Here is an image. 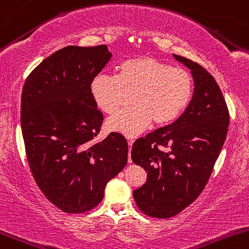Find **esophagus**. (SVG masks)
Masks as SVG:
<instances>
[{
    "mask_svg": "<svg viewBox=\"0 0 249 249\" xmlns=\"http://www.w3.org/2000/svg\"><path fill=\"white\" fill-rule=\"evenodd\" d=\"M133 145V140H128V146H129V156H128V162H132V158H130V147Z\"/></svg>",
    "mask_w": 249,
    "mask_h": 249,
    "instance_id": "obj_1",
    "label": "esophagus"
}]
</instances>
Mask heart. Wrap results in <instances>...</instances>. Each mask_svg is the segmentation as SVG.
I'll use <instances>...</instances> for the list:
<instances>
[{"mask_svg":"<svg viewBox=\"0 0 249 249\" xmlns=\"http://www.w3.org/2000/svg\"><path fill=\"white\" fill-rule=\"evenodd\" d=\"M92 98L107 115L117 111L130 93V107L107 120V128L133 137L152 122L163 127L175 121L188 107L194 91L193 75L183 67H171L152 57L129 58L116 67V76L97 74L91 80Z\"/></svg>","mask_w":249,"mask_h":249,"instance_id":"heart-1","label":"heart"}]
</instances>
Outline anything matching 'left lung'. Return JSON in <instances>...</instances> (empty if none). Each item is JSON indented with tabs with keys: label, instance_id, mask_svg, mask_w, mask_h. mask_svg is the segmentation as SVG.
Masks as SVG:
<instances>
[{
	"label": "left lung",
	"instance_id": "obj_1",
	"mask_svg": "<svg viewBox=\"0 0 249 249\" xmlns=\"http://www.w3.org/2000/svg\"><path fill=\"white\" fill-rule=\"evenodd\" d=\"M174 57L191 69L194 93L174 124L139 138L132 160L147 173L145 184L133 192L146 216L170 218L204 191L225 142L229 110L218 84L202 66Z\"/></svg>",
	"mask_w": 249,
	"mask_h": 249
}]
</instances>
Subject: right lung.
<instances>
[{
  "mask_svg": "<svg viewBox=\"0 0 249 249\" xmlns=\"http://www.w3.org/2000/svg\"><path fill=\"white\" fill-rule=\"evenodd\" d=\"M110 57L107 45H69L43 60L22 89L20 122L30 170L45 198L66 213L98 206L107 183L128 160L122 134L96 140L104 119L89 85Z\"/></svg>",
  "mask_w": 249,
  "mask_h": 249,
  "instance_id": "obj_1",
  "label": "right lung"
}]
</instances>
